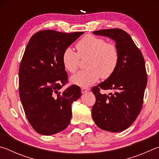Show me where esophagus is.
I'll return each instance as SVG.
<instances>
[{
	"label": "esophagus",
	"instance_id": "obj_1",
	"mask_svg": "<svg viewBox=\"0 0 159 159\" xmlns=\"http://www.w3.org/2000/svg\"><path fill=\"white\" fill-rule=\"evenodd\" d=\"M90 89L88 88H81V93H85L86 92H88V90H89Z\"/></svg>",
	"mask_w": 159,
	"mask_h": 159
}]
</instances>
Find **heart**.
<instances>
[{"mask_svg":"<svg viewBox=\"0 0 159 159\" xmlns=\"http://www.w3.org/2000/svg\"><path fill=\"white\" fill-rule=\"evenodd\" d=\"M78 53L66 48L62 54L64 68L70 73L78 69L80 58L88 57L85 66L88 69L80 71L71 77V82L82 88L92 85L99 77L108 79L116 69L119 55L117 48L113 43L93 35H86L76 44Z\"/></svg>","mask_w":159,"mask_h":159,"instance_id":"b5f03b06","label":"heart"}]
</instances>
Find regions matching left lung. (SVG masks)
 Wrapping results in <instances>:
<instances>
[{
	"mask_svg": "<svg viewBox=\"0 0 159 159\" xmlns=\"http://www.w3.org/2000/svg\"><path fill=\"white\" fill-rule=\"evenodd\" d=\"M93 34L113 40L119 60L114 74L93 88L96 102L92 117L102 130L118 133L130 127L141 111L147 83L144 60L130 35L122 29H102ZM100 88L114 93L101 94Z\"/></svg>",
	"mask_w": 159,
	"mask_h": 159,
	"instance_id": "1",
	"label": "left lung"
}]
</instances>
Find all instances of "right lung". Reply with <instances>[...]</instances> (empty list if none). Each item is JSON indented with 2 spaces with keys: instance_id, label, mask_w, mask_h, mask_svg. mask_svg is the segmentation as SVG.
<instances>
[{
  "instance_id": "right-lung-1",
  "label": "right lung",
  "mask_w": 159,
  "mask_h": 159,
  "mask_svg": "<svg viewBox=\"0 0 159 159\" xmlns=\"http://www.w3.org/2000/svg\"><path fill=\"white\" fill-rule=\"evenodd\" d=\"M84 32L39 31L26 45L19 71L20 97L32 127L44 135L64 130L71 118V104L80 88L71 85L59 92L68 79L61 61L64 50Z\"/></svg>"
}]
</instances>
